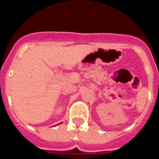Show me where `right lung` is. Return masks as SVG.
Masks as SVG:
<instances>
[{"label":"right lung","instance_id":"obj_1","mask_svg":"<svg viewBox=\"0 0 159 159\" xmlns=\"http://www.w3.org/2000/svg\"><path fill=\"white\" fill-rule=\"evenodd\" d=\"M57 125H58V124H57Z\"/></svg>","mask_w":159,"mask_h":159}]
</instances>
